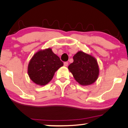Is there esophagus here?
I'll list each match as a JSON object with an SVG mask.
<instances>
[{"label":"esophagus","instance_id":"1","mask_svg":"<svg viewBox=\"0 0 128 128\" xmlns=\"http://www.w3.org/2000/svg\"><path fill=\"white\" fill-rule=\"evenodd\" d=\"M68 62H64V66H68Z\"/></svg>","mask_w":128,"mask_h":128}]
</instances>
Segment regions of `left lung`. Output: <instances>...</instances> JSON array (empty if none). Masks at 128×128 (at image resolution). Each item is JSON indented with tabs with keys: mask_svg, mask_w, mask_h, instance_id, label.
Returning a JSON list of instances; mask_svg holds the SVG:
<instances>
[{
	"mask_svg": "<svg viewBox=\"0 0 128 128\" xmlns=\"http://www.w3.org/2000/svg\"><path fill=\"white\" fill-rule=\"evenodd\" d=\"M73 58V62L69 64L68 69L76 81L82 86L94 83L99 75V66L95 58L83 51H78Z\"/></svg>",
	"mask_w": 128,
	"mask_h": 128,
	"instance_id": "1",
	"label": "left lung"
}]
</instances>
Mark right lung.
<instances>
[{
  "label": "right lung",
  "mask_w": 128,
  "mask_h": 128,
  "mask_svg": "<svg viewBox=\"0 0 128 128\" xmlns=\"http://www.w3.org/2000/svg\"><path fill=\"white\" fill-rule=\"evenodd\" d=\"M64 63L50 48L40 50L33 55L28 65L30 79L40 86H45L52 79Z\"/></svg>",
  "instance_id": "right-lung-1"
}]
</instances>
